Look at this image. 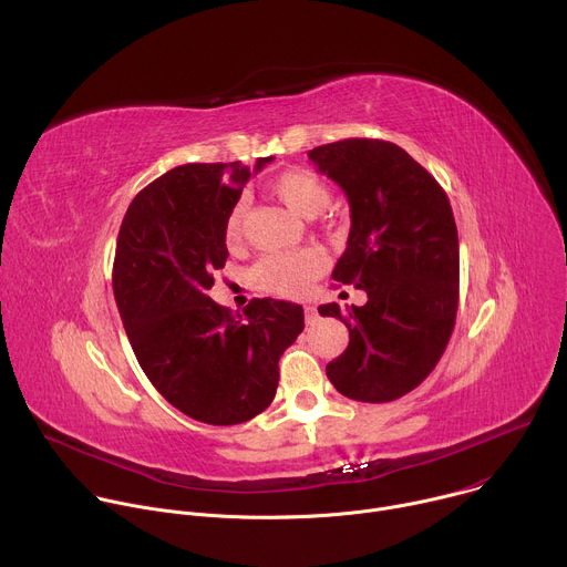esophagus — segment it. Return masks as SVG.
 <instances>
[{"label": "esophagus", "instance_id": "1", "mask_svg": "<svg viewBox=\"0 0 567 567\" xmlns=\"http://www.w3.org/2000/svg\"><path fill=\"white\" fill-rule=\"evenodd\" d=\"M316 320H318V311H316V307L305 305V322H307V326H316Z\"/></svg>", "mask_w": 567, "mask_h": 567}]
</instances>
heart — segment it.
Masks as SVG:
<instances>
[{
  "label": "heart",
  "mask_w": 567,
  "mask_h": 567,
  "mask_svg": "<svg viewBox=\"0 0 567 567\" xmlns=\"http://www.w3.org/2000/svg\"><path fill=\"white\" fill-rule=\"evenodd\" d=\"M269 188L276 199H280L291 213L305 219L320 215L330 204L328 186L322 184L318 175L305 168H293L278 175ZM245 217L247 206L245 202H237L224 226V239L230 251L239 249L241 241H245ZM322 269H326V260L313 249L271 254L256 267V282L269 293L282 298H300L311 289Z\"/></svg>",
  "instance_id": "obj_1"
}]
</instances>
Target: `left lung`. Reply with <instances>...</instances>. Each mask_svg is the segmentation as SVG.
<instances>
[{"label":"left lung","instance_id":"obj_1","mask_svg":"<svg viewBox=\"0 0 567 567\" xmlns=\"http://www.w3.org/2000/svg\"><path fill=\"white\" fill-rule=\"evenodd\" d=\"M309 158L350 202L348 249L332 278L368 293L348 313L337 302L318 307L350 330L328 379L354 401H394L433 372L453 334L460 249L449 197L390 141L346 138L309 150Z\"/></svg>","mask_w":567,"mask_h":567}]
</instances>
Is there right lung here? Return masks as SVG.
Here are the masks:
<instances>
[{
	"mask_svg": "<svg viewBox=\"0 0 567 567\" xmlns=\"http://www.w3.org/2000/svg\"><path fill=\"white\" fill-rule=\"evenodd\" d=\"M274 156H260L254 173ZM251 168L186 164L145 186L116 241L114 298L152 385L184 415L230 426L276 396L278 361L302 332V307L254 298L241 313L210 300L226 265L224 226Z\"/></svg>",
	"mask_w": 567,
	"mask_h": 567,
	"instance_id": "obj_1",
	"label": "right lung"
}]
</instances>
